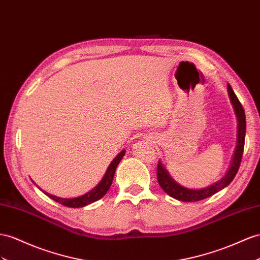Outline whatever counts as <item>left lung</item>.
<instances>
[{
  "label": "left lung",
  "instance_id": "1",
  "mask_svg": "<svg viewBox=\"0 0 260 260\" xmlns=\"http://www.w3.org/2000/svg\"><path fill=\"white\" fill-rule=\"evenodd\" d=\"M229 90V95L231 99V102L233 104V108H234L235 114L238 121V131H237V146L235 149L234 157H233V161L229 171L226 172V175L221 179V180L215 182L214 184L210 185L208 188L204 189H188L185 187H182L179 183H177L174 179L170 177L168 171L162 166V164L159 161L157 166V179L158 183L160 185L161 189L166 192V193L169 194L170 197L175 198L179 201L183 202H197L200 200H203L209 198L213 194H215L216 192L221 191L225 187L233 181V179L235 178L237 171L239 169V166H241L242 157H243V151H244V145H245V135H246V116L245 112L241 102L238 101L237 96L235 95L234 91H233L232 86L228 85Z\"/></svg>",
  "mask_w": 260,
  "mask_h": 260
}]
</instances>
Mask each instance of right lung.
Returning a JSON list of instances; mask_svg holds the SVG:
<instances>
[{
	"mask_svg": "<svg viewBox=\"0 0 260 260\" xmlns=\"http://www.w3.org/2000/svg\"><path fill=\"white\" fill-rule=\"evenodd\" d=\"M124 155H125V150H122L121 152H119V154L114 159H113V161L110 164L109 168H108V170H106L101 182H100L94 189H92L91 191L88 192V193H85L81 197L73 198V199H63V198H59L56 196L49 194L42 189L41 190L46 196L54 200V201L60 203L64 206H68V208H82V206H85L90 203L95 202V201H98V200H100L102 197L105 196V193L108 192V190L110 189L111 184H112L117 165L119 164V161L122 160Z\"/></svg>",
	"mask_w": 260,
	"mask_h": 260,
	"instance_id": "1",
	"label": "right lung"
}]
</instances>
